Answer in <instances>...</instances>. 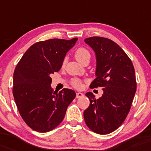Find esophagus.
<instances>
[{
	"instance_id": "34e87169",
	"label": "esophagus",
	"mask_w": 151,
	"mask_h": 151,
	"mask_svg": "<svg viewBox=\"0 0 151 151\" xmlns=\"http://www.w3.org/2000/svg\"><path fill=\"white\" fill-rule=\"evenodd\" d=\"M83 94L81 92H77L76 93V98H77V99H78V98H81V97H83Z\"/></svg>"
}]
</instances>
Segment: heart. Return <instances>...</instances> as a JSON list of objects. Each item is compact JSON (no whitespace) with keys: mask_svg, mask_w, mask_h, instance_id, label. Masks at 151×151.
Returning <instances> with one entry per match:
<instances>
[{"mask_svg":"<svg viewBox=\"0 0 151 151\" xmlns=\"http://www.w3.org/2000/svg\"><path fill=\"white\" fill-rule=\"evenodd\" d=\"M75 56L78 61L81 63L87 59H90V53L86 48L81 47L76 50ZM66 63V59H64L61 63V67L63 68ZM71 85L76 89H81L82 88V81L78 78H74L71 81Z\"/></svg>","mask_w":151,"mask_h":151,"instance_id":"heart-1","label":"heart"}]
</instances>
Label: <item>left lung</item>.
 <instances>
[{"label": "left lung", "instance_id": "8db88e82", "mask_svg": "<svg viewBox=\"0 0 151 151\" xmlns=\"http://www.w3.org/2000/svg\"><path fill=\"white\" fill-rule=\"evenodd\" d=\"M96 55V78L91 88H103V94L96 99L92 92L86 96L90 105L83 112L88 128L98 134L113 132L122 124L132 105L137 88L133 63L116 42L103 37L85 39Z\"/></svg>", "mask_w": 151, "mask_h": 151}]
</instances>
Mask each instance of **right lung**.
<instances>
[{"instance_id":"1","label":"right lung","mask_w":151,"mask_h":151,"mask_svg":"<svg viewBox=\"0 0 151 151\" xmlns=\"http://www.w3.org/2000/svg\"><path fill=\"white\" fill-rule=\"evenodd\" d=\"M78 38L50 39L36 42L25 52L15 68L13 95L25 123L34 131L46 133L62 122L67 108L76 97L63 88L53 92L50 75L59 71L67 52Z\"/></svg>"}]
</instances>
